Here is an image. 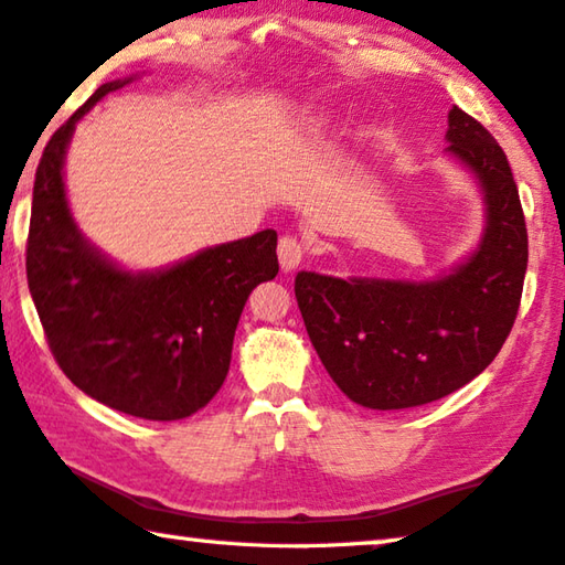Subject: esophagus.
<instances>
[{
    "label": "esophagus",
    "mask_w": 565,
    "mask_h": 565,
    "mask_svg": "<svg viewBox=\"0 0 565 565\" xmlns=\"http://www.w3.org/2000/svg\"><path fill=\"white\" fill-rule=\"evenodd\" d=\"M305 257V245L295 235H282L280 243H277V260L285 273H292L295 267L302 263Z\"/></svg>",
    "instance_id": "34e87169"
}]
</instances>
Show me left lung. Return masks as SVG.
Segmentation results:
<instances>
[{
	"instance_id": "8db88e82",
	"label": "left lung",
	"mask_w": 565,
	"mask_h": 565,
	"mask_svg": "<svg viewBox=\"0 0 565 565\" xmlns=\"http://www.w3.org/2000/svg\"><path fill=\"white\" fill-rule=\"evenodd\" d=\"M447 151L477 178L487 205L479 247L437 280L298 273L295 298L332 382L367 409L447 397L489 367L516 320L529 235L507 153L459 106Z\"/></svg>"
}]
</instances>
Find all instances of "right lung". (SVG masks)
Masks as SVG:
<instances>
[{
    "label": "right lung",
    "instance_id": "obj_1",
    "mask_svg": "<svg viewBox=\"0 0 565 565\" xmlns=\"http://www.w3.org/2000/svg\"><path fill=\"white\" fill-rule=\"evenodd\" d=\"M131 78L98 86L36 166L26 280L58 367L88 397L151 422L185 419L223 387L237 320L273 280L277 233L205 247L163 270H126L86 241L64 188L74 128Z\"/></svg>",
    "mask_w": 565,
    "mask_h": 565
}]
</instances>
